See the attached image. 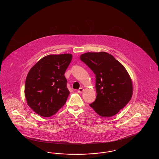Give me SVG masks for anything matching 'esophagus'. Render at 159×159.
Listing matches in <instances>:
<instances>
[{"instance_id": "34e87169", "label": "esophagus", "mask_w": 159, "mask_h": 159, "mask_svg": "<svg viewBox=\"0 0 159 159\" xmlns=\"http://www.w3.org/2000/svg\"><path fill=\"white\" fill-rule=\"evenodd\" d=\"M83 91H84V89L83 88H80L77 90V92L79 93H83Z\"/></svg>"}]
</instances>
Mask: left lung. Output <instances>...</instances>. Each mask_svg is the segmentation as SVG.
<instances>
[{
  "label": "left lung",
  "instance_id": "8db88e82",
  "mask_svg": "<svg viewBox=\"0 0 159 159\" xmlns=\"http://www.w3.org/2000/svg\"><path fill=\"white\" fill-rule=\"evenodd\" d=\"M80 60L95 75L97 97L89 106L102 117H111L132 98L133 85L126 68L113 55L105 52L82 54Z\"/></svg>",
  "mask_w": 159,
  "mask_h": 159
}]
</instances>
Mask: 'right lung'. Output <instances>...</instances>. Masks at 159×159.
I'll list each match as a JSON object with an SVG mask.
<instances>
[{
  "label": "right lung",
  "mask_w": 159,
  "mask_h": 159,
  "mask_svg": "<svg viewBox=\"0 0 159 159\" xmlns=\"http://www.w3.org/2000/svg\"><path fill=\"white\" fill-rule=\"evenodd\" d=\"M72 55H49L30 70L25 80L24 94L27 104L42 117H51L64 106L70 92L64 73Z\"/></svg>",
  "instance_id": "1"
}]
</instances>
